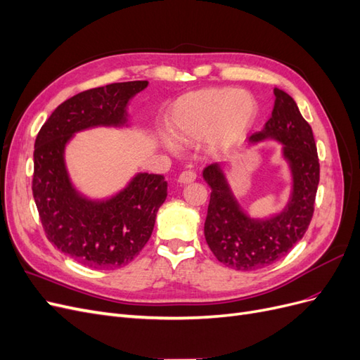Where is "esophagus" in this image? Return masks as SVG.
Listing matches in <instances>:
<instances>
[{"instance_id":"34e87169","label":"esophagus","mask_w":360,"mask_h":360,"mask_svg":"<svg viewBox=\"0 0 360 360\" xmlns=\"http://www.w3.org/2000/svg\"><path fill=\"white\" fill-rule=\"evenodd\" d=\"M195 179H197V174H195L193 171H183L179 176V181L184 183V184L195 181Z\"/></svg>"}]
</instances>
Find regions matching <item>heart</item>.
<instances>
[{
    "mask_svg": "<svg viewBox=\"0 0 360 360\" xmlns=\"http://www.w3.org/2000/svg\"><path fill=\"white\" fill-rule=\"evenodd\" d=\"M257 114L258 103L252 94L224 86L180 97L171 108L169 123L180 141L209 138L214 150L228 151L243 143ZM163 146L171 151L177 148L168 136L163 138Z\"/></svg>",
    "mask_w": 360,
    "mask_h": 360,
    "instance_id": "obj_1",
    "label": "heart"
}]
</instances>
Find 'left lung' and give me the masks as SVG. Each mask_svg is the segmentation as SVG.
<instances>
[{"label":"left lung","instance_id":"left-lung-1","mask_svg":"<svg viewBox=\"0 0 360 360\" xmlns=\"http://www.w3.org/2000/svg\"><path fill=\"white\" fill-rule=\"evenodd\" d=\"M275 106L263 130L249 138L252 144L274 139L291 172V193L284 210L259 219L250 217L237 201L221 163L202 171L210 202L204 224L205 242L222 264L255 270L285 257L307 233L314 214L320 181V163L312 129L292 97L275 89Z\"/></svg>","mask_w":360,"mask_h":360}]
</instances>
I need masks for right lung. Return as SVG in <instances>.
Returning <instances> with one entry per match:
<instances>
[{"label":"right lung","mask_w":360,"mask_h":360,"mask_svg":"<svg viewBox=\"0 0 360 360\" xmlns=\"http://www.w3.org/2000/svg\"><path fill=\"white\" fill-rule=\"evenodd\" d=\"M147 81L115 82L63 102L41 126L34 144V197L48 240L91 269L129 264L153 233L168 183L159 174L138 172L126 188L91 200L73 186L64 151L75 134L91 127L129 126L127 105Z\"/></svg>","instance_id":"1"}]
</instances>
